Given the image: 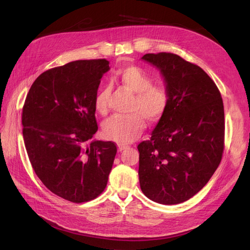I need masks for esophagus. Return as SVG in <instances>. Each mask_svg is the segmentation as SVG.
Returning <instances> with one entry per match:
<instances>
[{"label": "esophagus", "mask_w": 250, "mask_h": 250, "mask_svg": "<svg viewBox=\"0 0 250 250\" xmlns=\"http://www.w3.org/2000/svg\"><path fill=\"white\" fill-rule=\"evenodd\" d=\"M127 149H129V146L128 145H122V144H119L118 145V150L120 151V152H122V151L127 150Z\"/></svg>", "instance_id": "34e87169"}]
</instances>
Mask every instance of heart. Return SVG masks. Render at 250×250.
I'll return each mask as SVG.
<instances>
[{"instance_id":"obj_1","label":"heart","mask_w":250,"mask_h":250,"mask_svg":"<svg viewBox=\"0 0 250 250\" xmlns=\"http://www.w3.org/2000/svg\"><path fill=\"white\" fill-rule=\"evenodd\" d=\"M117 81L123 87L135 94L131 104L130 116H115L103 125L104 135L121 144L137 140L147 126V118L157 121L162 118L169 104V94L162 86L153 85V80L142 69L134 65L126 66L117 74ZM111 87L103 86L95 97V108L106 115L109 109Z\"/></svg>"}]
</instances>
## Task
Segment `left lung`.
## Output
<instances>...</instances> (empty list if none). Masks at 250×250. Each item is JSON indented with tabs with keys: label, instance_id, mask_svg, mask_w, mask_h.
Masks as SVG:
<instances>
[{
	"label": "left lung",
	"instance_id": "1",
	"mask_svg": "<svg viewBox=\"0 0 250 250\" xmlns=\"http://www.w3.org/2000/svg\"><path fill=\"white\" fill-rule=\"evenodd\" d=\"M142 59L161 71L169 104L148 141L139 144L143 193L161 204L185 202L208 184L224 150V107L200 66L173 53Z\"/></svg>",
	"mask_w": 250,
	"mask_h": 250
}]
</instances>
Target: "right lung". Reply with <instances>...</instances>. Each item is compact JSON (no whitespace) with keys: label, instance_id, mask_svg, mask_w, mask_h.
Segmentation results:
<instances>
[{"label":"right lung","instance_id":"add662e5","mask_svg":"<svg viewBox=\"0 0 250 250\" xmlns=\"http://www.w3.org/2000/svg\"><path fill=\"white\" fill-rule=\"evenodd\" d=\"M106 59L53 67L33 82L22 107V137L35 174L67 201L87 202L106 188L117 153L112 142L93 141L95 97Z\"/></svg>","mask_w":250,"mask_h":250}]
</instances>
